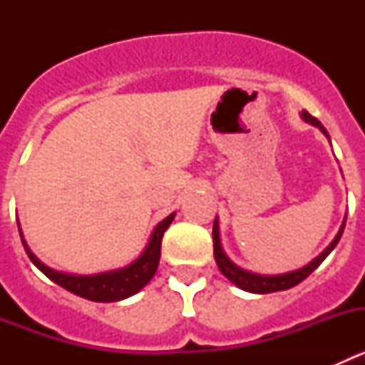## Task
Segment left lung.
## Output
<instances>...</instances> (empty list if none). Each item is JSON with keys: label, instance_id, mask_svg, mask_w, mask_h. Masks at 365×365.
Wrapping results in <instances>:
<instances>
[{"label": "left lung", "instance_id": "1", "mask_svg": "<svg viewBox=\"0 0 365 365\" xmlns=\"http://www.w3.org/2000/svg\"><path fill=\"white\" fill-rule=\"evenodd\" d=\"M303 120L309 122V124L316 125V128H320L322 133L325 135V137H329L327 135V130H325L324 125L320 124V120L318 118H314L312 115H309L307 111L302 113ZM344 227H346V221L341 222V228L340 232L336 234V237L333 240V243L329 245L327 248H325L324 252L320 254V256L316 257V259H312L309 265H305L303 269H298L294 270V272H287V274H279V276H259V274H252V272H247V270L240 269L237 265H234L230 259L227 257V254L222 252L221 248V241H219V225H217V219L214 221V230H212V237H214V257H215V263H217L219 270H221L225 276H227L228 279H230L234 285H237L240 289H243V291H248V292H254V294H269V292H278V291H287V289H291V287L298 285V283H302L303 279L307 278L309 274L312 272V270H316L318 267H320L322 261L325 259V257L329 256V254L333 252V248L336 247L338 241H340L341 237V232H344Z\"/></svg>", "mask_w": 365, "mask_h": 365}]
</instances>
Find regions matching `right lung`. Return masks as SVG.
<instances>
[{"instance_id": "add662e5", "label": "right lung", "mask_w": 365, "mask_h": 365, "mask_svg": "<svg viewBox=\"0 0 365 365\" xmlns=\"http://www.w3.org/2000/svg\"><path fill=\"white\" fill-rule=\"evenodd\" d=\"M175 214H170L166 219L155 227L153 234L150 237V243L144 248V252L135 259L131 265L124 267L120 270H113V272H102L95 274V276H71V274L56 272V270L45 267L34 254L31 252V248L27 247L21 235V243L25 247L29 259L41 270L49 279H53L56 285L63 287L69 292L76 296H82L91 302H118V299L130 298V296L137 294L144 285H148L151 278L157 272L160 259V243H163V235L168 230V227L172 225Z\"/></svg>"}]
</instances>
